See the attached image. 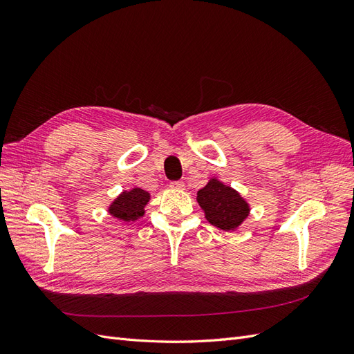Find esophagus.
Returning a JSON list of instances; mask_svg holds the SVG:
<instances>
[{
	"instance_id": "1",
	"label": "esophagus",
	"mask_w": 354,
	"mask_h": 354,
	"mask_svg": "<svg viewBox=\"0 0 354 354\" xmlns=\"http://www.w3.org/2000/svg\"><path fill=\"white\" fill-rule=\"evenodd\" d=\"M169 187L171 189H178V190H181V189H185V183H183V181H171V183H169Z\"/></svg>"
}]
</instances>
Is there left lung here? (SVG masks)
I'll return each instance as SVG.
<instances>
[{
  "label": "left lung",
  "instance_id": "8db88e82",
  "mask_svg": "<svg viewBox=\"0 0 354 354\" xmlns=\"http://www.w3.org/2000/svg\"><path fill=\"white\" fill-rule=\"evenodd\" d=\"M198 202L205 211L207 220L223 230H233L248 216V203L239 194L217 180L198 192Z\"/></svg>",
  "mask_w": 354,
  "mask_h": 354
}]
</instances>
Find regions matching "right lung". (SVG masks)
<instances>
[{
  "instance_id": "add662e5",
  "label": "right lung",
  "mask_w": 354,
  "mask_h": 354,
  "mask_svg": "<svg viewBox=\"0 0 354 354\" xmlns=\"http://www.w3.org/2000/svg\"><path fill=\"white\" fill-rule=\"evenodd\" d=\"M151 199L147 192L143 189H133L130 192H124L122 195L118 196L109 208V212L113 217L124 220V221H133L143 216L145 205Z\"/></svg>"
}]
</instances>
